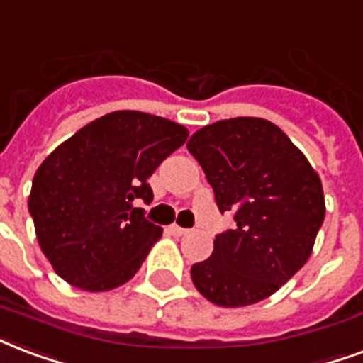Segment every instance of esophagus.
Wrapping results in <instances>:
<instances>
[{
  "instance_id": "obj_1",
  "label": "esophagus",
  "mask_w": 363,
  "mask_h": 363,
  "mask_svg": "<svg viewBox=\"0 0 363 363\" xmlns=\"http://www.w3.org/2000/svg\"><path fill=\"white\" fill-rule=\"evenodd\" d=\"M169 233L174 236H182V235H186L189 233V229H184V227H179V225H171L169 227Z\"/></svg>"
}]
</instances>
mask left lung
I'll return each mask as SVG.
<instances>
[{
	"label": "left lung",
	"instance_id": "obj_1",
	"mask_svg": "<svg viewBox=\"0 0 363 363\" xmlns=\"http://www.w3.org/2000/svg\"><path fill=\"white\" fill-rule=\"evenodd\" d=\"M221 213L235 225L213 254L192 265L194 286L225 308L256 304L308 262L325 217L321 181L291 138L269 121H217L190 136Z\"/></svg>",
	"mask_w": 363,
	"mask_h": 363
}]
</instances>
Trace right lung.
Segmentation results:
<instances>
[{
	"instance_id": "1",
	"label": "right lung",
	"mask_w": 363,
	"mask_h": 363,
	"mask_svg": "<svg viewBox=\"0 0 363 363\" xmlns=\"http://www.w3.org/2000/svg\"><path fill=\"white\" fill-rule=\"evenodd\" d=\"M186 138L179 123L115 111L45 157L32 181L28 211L59 277L90 292L134 277L161 236L136 203L154 200L147 179Z\"/></svg>"
}]
</instances>
